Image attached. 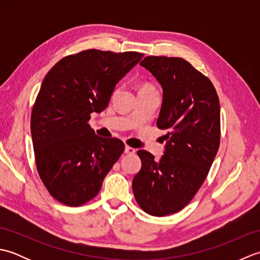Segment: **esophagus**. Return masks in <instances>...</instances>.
Instances as JSON below:
<instances>
[{"label":"esophagus","instance_id":"obj_1","mask_svg":"<svg viewBox=\"0 0 260 260\" xmlns=\"http://www.w3.org/2000/svg\"><path fill=\"white\" fill-rule=\"evenodd\" d=\"M135 152H136L135 148L131 147V146H128V145L125 146V153H126V154H134Z\"/></svg>","mask_w":260,"mask_h":260}]
</instances>
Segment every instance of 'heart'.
<instances>
[{
	"mask_svg": "<svg viewBox=\"0 0 260 260\" xmlns=\"http://www.w3.org/2000/svg\"><path fill=\"white\" fill-rule=\"evenodd\" d=\"M143 88H151L150 86H144V87H142V89H143Z\"/></svg>",
	"mask_w": 260,
	"mask_h": 260,
	"instance_id": "b5f03b06",
	"label": "heart"
}]
</instances>
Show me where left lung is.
I'll return each mask as SVG.
<instances>
[{"label": "left lung", "mask_w": 260, "mask_h": 260, "mask_svg": "<svg viewBox=\"0 0 260 260\" xmlns=\"http://www.w3.org/2000/svg\"><path fill=\"white\" fill-rule=\"evenodd\" d=\"M163 89L156 125L167 129L159 161L147 151L133 179L139 206L155 217L183 209L200 189L220 144V104L212 82L182 58H144L140 63Z\"/></svg>", "instance_id": "obj_1"}]
</instances>
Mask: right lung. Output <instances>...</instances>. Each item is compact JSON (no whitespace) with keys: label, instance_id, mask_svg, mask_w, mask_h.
<instances>
[{"label":"right lung","instance_id":"1","mask_svg":"<svg viewBox=\"0 0 260 260\" xmlns=\"http://www.w3.org/2000/svg\"><path fill=\"white\" fill-rule=\"evenodd\" d=\"M142 58L90 49L62 58L43 79L31 135L38 173L59 202L78 207L95 198L123 153V142L96 135L88 120L108 106L115 86Z\"/></svg>","mask_w":260,"mask_h":260}]
</instances>
